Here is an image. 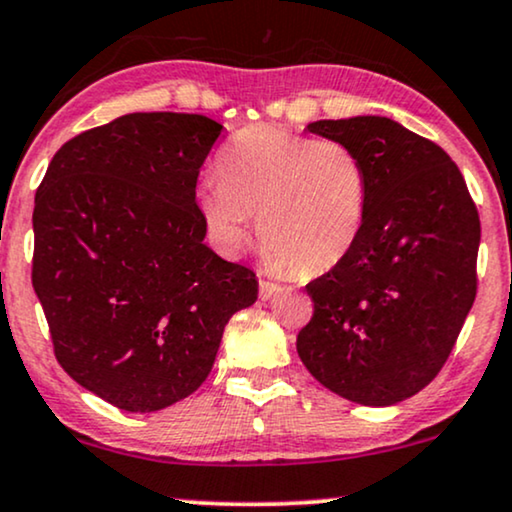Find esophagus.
<instances>
[{
	"label": "esophagus",
	"mask_w": 512,
	"mask_h": 512,
	"mask_svg": "<svg viewBox=\"0 0 512 512\" xmlns=\"http://www.w3.org/2000/svg\"><path fill=\"white\" fill-rule=\"evenodd\" d=\"M282 287L277 282H270V280H261V298H270L275 296L277 291H280Z\"/></svg>",
	"instance_id": "1"
}]
</instances>
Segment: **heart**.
Segmentation results:
<instances>
[{
  "instance_id": "1",
  "label": "heart",
  "mask_w": 512,
  "mask_h": 512,
  "mask_svg": "<svg viewBox=\"0 0 512 512\" xmlns=\"http://www.w3.org/2000/svg\"><path fill=\"white\" fill-rule=\"evenodd\" d=\"M218 185H202L197 209L225 251L247 242L251 216L272 268L320 275L343 261L367 218V169L334 138L296 136L254 124L225 145Z\"/></svg>"
}]
</instances>
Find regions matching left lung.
Masks as SVG:
<instances>
[{"instance_id":"obj_1","label":"left lung","mask_w":512,"mask_h":512,"mask_svg":"<svg viewBox=\"0 0 512 512\" xmlns=\"http://www.w3.org/2000/svg\"><path fill=\"white\" fill-rule=\"evenodd\" d=\"M310 134L357 152L369 202L360 240L305 284L313 317L296 350L324 388L388 407L447 362L477 294L480 216L440 145L388 117L320 119Z\"/></svg>"}]
</instances>
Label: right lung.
<instances>
[{
	"label": "right lung",
	"mask_w": 512,
	"mask_h": 512,
	"mask_svg": "<svg viewBox=\"0 0 512 512\" xmlns=\"http://www.w3.org/2000/svg\"><path fill=\"white\" fill-rule=\"evenodd\" d=\"M223 126L134 112L70 138L35 195L32 287L53 355L124 411H159L207 381L256 272L207 244L197 176Z\"/></svg>",
	"instance_id": "add662e5"
}]
</instances>
